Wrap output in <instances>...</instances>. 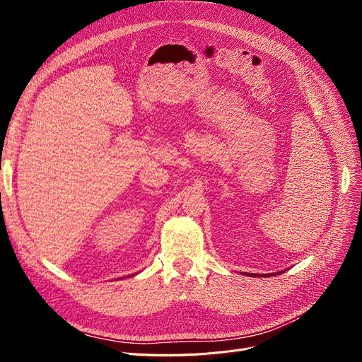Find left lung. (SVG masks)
<instances>
[{
	"instance_id": "8db88e82",
	"label": "left lung",
	"mask_w": 362,
	"mask_h": 362,
	"mask_svg": "<svg viewBox=\"0 0 362 362\" xmlns=\"http://www.w3.org/2000/svg\"><path fill=\"white\" fill-rule=\"evenodd\" d=\"M281 273H284V270L283 272H277V273H270V274H255V273H242V274H245V276H250V277H254V276H259V277H269V276H276V274H281Z\"/></svg>"
}]
</instances>
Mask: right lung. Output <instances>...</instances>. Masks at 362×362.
<instances>
[{
    "label": "right lung",
    "mask_w": 362,
    "mask_h": 362,
    "mask_svg": "<svg viewBox=\"0 0 362 362\" xmlns=\"http://www.w3.org/2000/svg\"><path fill=\"white\" fill-rule=\"evenodd\" d=\"M130 276H133V274H130ZM130 276H126V277H130Z\"/></svg>",
    "instance_id": "1"
}]
</instances>
